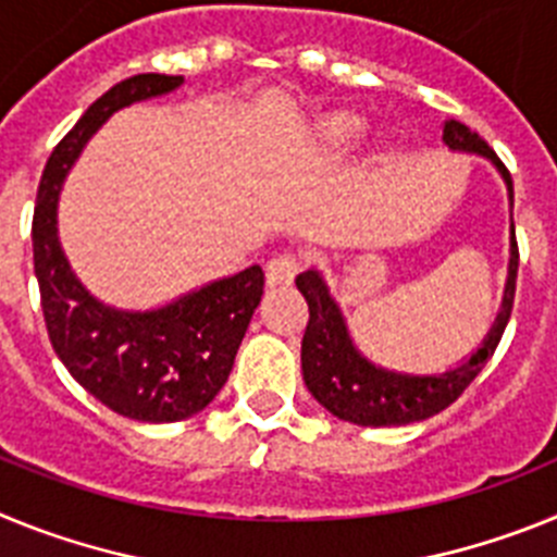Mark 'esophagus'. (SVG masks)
<instances>
[{
  "mask_svg": "<svg viewBox=\"0 0 557 557\" xmlns=\"http://www.w3.org/2000/svg\"><path fill=\"white\" fill-rule=\"evenodd\" d=\"M298 273H301V256L278 253V256H273V259H270V264H268V284H270V287L293 284V278Z\"/></svg>",
  "mask_w": 557,
  "mask_h": 557,
  "instance_id": "34e87169",
  "label": "esophagus"
}]
</instances>
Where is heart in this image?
<instances>
[{"label":"heart","instance_id":"b5f03b06","mask_svg":"<svg viewBox=\"0 0 557 557\" xmlns=\"http://www.w3.org/2000/svg\"><path fill=\"white\" fill-rule=\"evenodd\" d=\"M357 127L359 122L354 116H332V120L323 122L321 136L329 145H343V141H348L357 133Z\"/></svg>","mask_w":557,"mask_h":557}]
</instances>
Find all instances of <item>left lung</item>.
<instances>
[{"label": "left lung", "mask_w": 557, "mask_h": 557, "mask_svg": "<svg viewBox=\"0 0 557 557\" xmlns=\"http://www.w3.org/2000/svg\"><path fill=\"white\" fill-rule=\"evenodd\" d=\"M444 141L451 150L480 152V156L494 161L502 175H505L508 191L513 195V181H510L508 166L502 164L499 156L491 150L488 141L482 139L480 133H474L457 120H446ZM516 270H519V245H516L513 234L508 289H505L499 321L491 329L488 339L482 343L480 351L469 362H462L457 371L444 373V376H401V373L382 371V368L371 366L368 359L359 357L346 334L343 314H339L337 304L329 298L321 275L314 270H307V273L295 278V287L301 289L309 307L307 332H304L301 343V368L309 393L332 416L359 426H401L437 416L441 410L455 405L462 391L480 376L485 362L494 357L505 326L510 321V312H513Z\"/></svg>", "instance_id": "8db88e82"}]
</instances>
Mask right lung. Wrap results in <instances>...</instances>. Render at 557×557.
I'll return each mask as SVG.
<instances>
[{"mask_svg": "<svg viewBox=\"0 0 557 557\" xmlns=\"http://www.w3.org/2000/svg\"><path fill=\"white\" fill-rule=\"evenodd\" d=\"M181 83V75L150 72L116 83L91 102L49 152L33 211V268L49 343L100 405L147 424L189 418L218 396L262 301V268L253 264L156 312H116L95 301L69 270L58 245L55 209L63 175L91 133L113 111Z\"/></svg>", "mask_w": 557, "mask_h": 557, "instance_id": "obj_1", "label": "right lung"}]
</instances>
